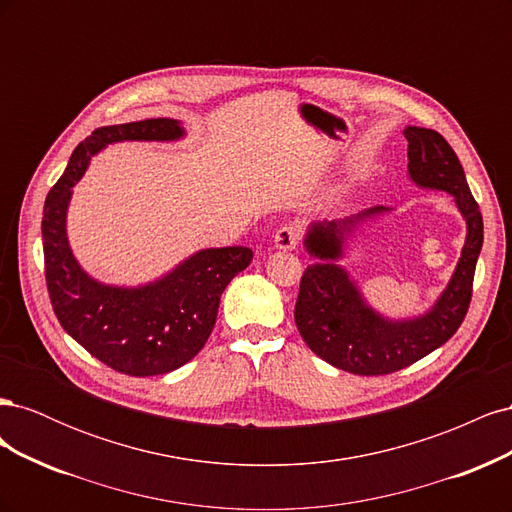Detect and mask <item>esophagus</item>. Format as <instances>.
<instances>
[{"mask_svg": "<svg viewBox=\"0 0 512 512\" xmlns=\"http://www.w3.org/2000/svg\"><path fill=\"white\" fill-rule=\"evenodd\" d=\"M301 235H303L301 226L284 224L275 232V247H280V250H294L301 241Z\"/></svg>", "mask_w": 512, "mask_h": 512, "instance_id": "34e87169", "label": "esophagus"}]
</instances>
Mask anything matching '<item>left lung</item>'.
Masks as SVG:
<instances>
[{"label": "left lung", "mask_w": 512, "mask_h": 512, "mask_svg": "<svg viewBox=\"0 0 512 512\" xmlns=\"http://www.w3.org/2000/svg\"><path fill=\"white\" fill-rule=\"evenodd\" d=\"M408 173L421 188L444 190L468 224L466 245L457 269L425 316L386 320L371 309L348 273L337 265L350 232L378 213V205L346 220L312 224L305 237L307 252L318 258L301 277L294 322L309 350L337 369L356 376H384L404 369L440 348L461 327L472 301L476 260L483 247V215L474 200L466 173L453 147L436 130L408 126Z\"/></svg>", "instance_id": "8db88e82"}]
</instances>
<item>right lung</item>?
<instances>
[{"mask_svg": "<svg viewBox=\"0 0 512 512\" xmlns=\"http://www.w3.org/2000/svg\"><path fill=\"white\" fill-rule=\"evenodd\" d=\"M175 119H145L104 126L74 149L64 175L44 203V275L53 312L64 331L91 356L119 374H168L200 352L218 318L220 297L232 277L252 262L250 247L200 250L141 288L104 286L79 267L66 237L72 185L102 147L119 141H175Z\"/></svg>", "mask_w": 512, "mask_h": 512, "instance_id": "right-lung-1", "label": "right lung"}]
</instances>
